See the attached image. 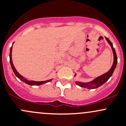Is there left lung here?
Instances as JSON below:
<instances>
[{
	"label": "left lung",
	"instance_id": "left-lung-1",
	"mask_svg": "<svg viewBox=\"0 0 126 126\" xmlns=\"http://www.w3.org/2000/svg\"><path fill=\"white\" fill-rule=\"evenodd\" d=\"M106 40L108 41V42L109 43V45H110L111 47H112V51H113V63L112 64V67L110 69L109 71H108L106 73L104 74L103 75H101V76L98 77L96 78L94 80H92V81L87 82V83H83V82H80V81H75L76 84L79 85V86L81 87H86L87 89H96L98 88V87L101 86V85H103L104 83H105L106 82L108 81L109 78L113 74V71H114L115 69L116 64H117V56H116L115 50V48L113 47V44L112 43V42L109 40V39L108 38L105 37ZM76 75V74H75V76Z\"/></svg>",
	"mask_w": 126,
	"mask_h": 126
}]
</instances>
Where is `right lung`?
<instances>
[{
	"label": "right lung",
	"mask_w": 126,
	"mask_h": 126,
	"mask_svg": "<svg viewBox=\"0 0 126 126\" xmlns=\"http://www.w3.org/2000/svg\"><path fill=\"white\" fill-rule=\"evenodd\" d=\"M12 48H13V45H12L11 47L10 48V64H11V67H12V69H13V72H14V74L16 75V76L18 78V79H20L21 81H22L25 82V83H26V84H29V85H31V86H39V85H41V84H45V83H47V82H49L51 81V80H52V79H51V80H46V81H30L28 80H27L26 79H25V78L23 77V76H22V75H20L18 72L17 71V70L16 69L15 67H14V64H13V61H12Z\"/></svg>",
	"instance_id": "1"
}]
</instances>
